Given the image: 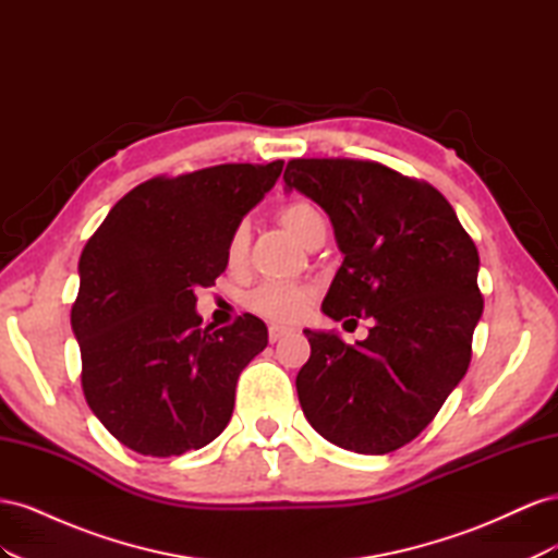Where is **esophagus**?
I'll return each instance as SVG.
<instances>
[{"instance_id":"obj_1","label":"esophagus","mask_w":558,"mask_h":558,"mask_svg":"<svg viewBox=\"0 0 558 558\" xmlns=\"http://www.w3.org/2000/svg\"><path fill=\"white\" fill-rule=\"evenodd\" d=\"M291 332V328H286V326H269V342H279L281 337H286Z\"/></svg>"}]
</instances>
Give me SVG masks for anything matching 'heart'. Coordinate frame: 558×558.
<instances>
[{"instance_id": "b5f03b06", "label": "heart", "mask_w": 558, "mask_h": 558, "mask_svg": "<svg viewBox=\"0 0 558 558\" xmlns=\"http://www.w3.org/2000/svg\"><path fill=\"white\" fill-rule=\"evenodd\" d=\"M279 223L289 230L293 238L305 244L310 240V234L324 226V216L318 214V209L305 199H293L286 202V205L277 211ZM246 251H248V232L246 226H238L228 238L226 246V256L230 267H240L246 260ZM248 307L269 318V320H279V324H289V320L300 318L305 314L312 302V289L310 286H300V283H279V281H267L260 283L258 289H253L248 293Z\"/></svg>"}]
</instances>
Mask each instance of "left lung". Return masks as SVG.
I'll return each instance as SVG.
<instances>
[{
	"instance_id": "8db88e82",
	"label": "left lung",
	"mask_w": 558,
	"mask_h": 558,
	"mask_svg": "<svg viewBox=\"0 0 558 558\" xmlns=\"http://www.w3.org/2000/svg\"><path fill=\"white\" fill-rule=\"evenodd\" d=\"M283 183L324 207L344 253L320 310L373 320L356 347L305 330L302 412L337 447L396 451L468 373L484 310L477 246L440 191L373 160L295 158Z\"/></svg>"
}]
</instances>
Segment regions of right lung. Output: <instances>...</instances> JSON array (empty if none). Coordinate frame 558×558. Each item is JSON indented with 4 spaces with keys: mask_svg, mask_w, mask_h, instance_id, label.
<instances>
[{
    "mask_svg": "<svg viewBox=\"0 0 558 558\" xmlns=\"http://www.w3.org/2000/svg\"><path fill=\"white\" fill-rule=\"evenodd\" d=\"M283 160L154 177L123 195L83 246L72 328L93 414L128 449L181 456L223 433L234 386L267 347L260 318L202 326L195 289L228 267L242 216Z\"/></svg>",
    "mask_w": 558,
    "mask_h": 558,
    "instance_id": "obj_1",
    "label": "right lung"
}]
</instances>
